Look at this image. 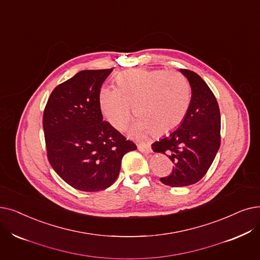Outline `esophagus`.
Returning a JSON list of instances; mask_svg holds the SVG:
<instances>
[{"instance_id":"34e87169","label":"esophagus","mask_w":260,"mask_h":260,"mask_svg":"<svg viewBox=\"0 0 260 260\" xmlns=\"http://www.w3.org/2000/svg\"><path fill=\"white\" fill-rule=\"evenodd\" d=\"M138 150L142 153H146V154H150L152 153V149H151V145L149 143H145V142H141L138 143Z\"/></svg>"}]
</instances>
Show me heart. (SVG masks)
I'll return each mask as SVG.
<instances>
[{"label":"heart","mask_w":260,"mask_h":260,"mask_svg":"<svg viewBox=\"0 0 260 260\" xmlns=\"http://www.w3.org/2000/svg\"><path fill=\"white\" fill-rule=\"evenodd\" d=\"M117 88L100 90L99 103L112 127L123 131L132 117V105L139 116L132 133L140 137L155 132L166 135L185 120L191 103V89L179 72L165 69H132L120 73Z\"/></svg>","instance_id":"heart-1"}]
</instances>
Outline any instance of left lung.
Here are the masks:
<instances>
[{
	"label": "left lung",
	"instance_id": "left-lung-1",
	"mask_svg": "<svg viewBox=\"0 0 260 260\" xmlns=\"http://www.w3.org/2000/svg\"><path fill=\"white\" fill-rule=\"evenodd\" d=\"M191 87L187 116L177 129L152 144L156 153H169L174 167L160 182L171 187L193 185L206 174L220 148L221 116L210 88L196 72L180 69Z\"/></svg>",
	"mask_w": 260,
	"mask_h": 260
}]
</instances>
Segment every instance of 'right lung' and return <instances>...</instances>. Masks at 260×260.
<instances>
[{"label":"right lung","instance_id":"1","mask_svg":"<svg viewBox=\"0 0 260 260\" xmlns=\"http://www.w3.org/2000/svg\"><path fill=\"white\" fill-rule=\"evenodd\" d=\"M112 69L84 70L56 87L43 112L48 159L67 184L95 192L116 182L122 157L137 150L106 121L99 103Z\"/></svg>","mask_w":260,"mask_h":260}]
</instances>
